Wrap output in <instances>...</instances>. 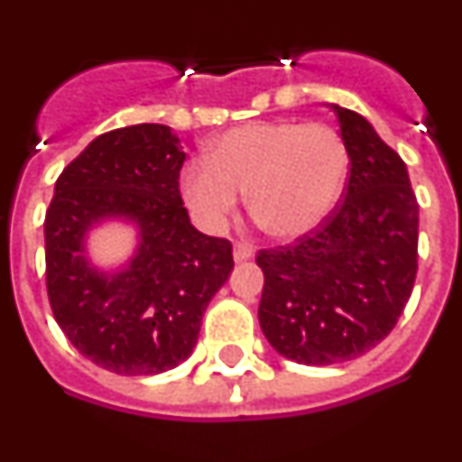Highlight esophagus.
<instances>
[{"label":"esophagus","instance_id":"esophagus-1","mask_svg":"<svg viewBox=\"0 0 462 462\" xmlns=\"http://www.w3.org/2000/svg\"><path fill=\"white\" fill-rule=\"evenodd\" d=\"M252 254H254L252 245L236 243V247H234V259L236 261H247V259H252Z\"/></svg>","mask_w":462,"mask_h":462}]
</instances>
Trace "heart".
Listing matches in <instances>:
<instances>
[{
  "instance_id": "1",
  "label": "heart",
  "mask_w": 462,
  "mask_h": 462,
  "mask_svg": "<svg viewBox=\"0 0 462 462\" xmlns=\"http://www.w3.org/2000/svg\"><path fill=\"white\" fill-rule=\"evenodd\" d=\"M349 178V150L319 122H250L224 132L206 162L180 173V194L208 228L226 224L247 194V210L263 234L293 240L310 234L340 201Z\"/></svg>"
}]
</instances>
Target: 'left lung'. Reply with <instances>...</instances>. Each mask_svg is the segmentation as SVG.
<instances>
[{"instance_id":"obj_1","label":"left lung","mask_w":462,"mask_h":462,"mask_svg":"<svg viewBox=\"0 0 462 462\" xmlns=\"http://www.w3.org/2000/svg\"><path fill=\"white\" fill-rule=\"evenodd\" d=\"M349 150L345 201L293 245L261 250L259 324L303 365L352 361L393 330L414 289L419 203L405 162L368 120L330 104Z\"/></svg>"}]
</instances>
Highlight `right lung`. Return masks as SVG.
Masks as SVG:
<instances>
[{"label":"right lung","instance_id":"1","mask_svg":"<svg viewBox=\"0 0 462 462\" xmlns=\"http://www.w3.org/2000/svg\"><path fill=\"white\" fill-rule=\"evenodd\" d=\"M180 138L166 125L101 134L55 182L46 212V287L76 349L116 374H159L194 352L203 312L234 271L226 238L196 231L182 206ZM122 218L139 247L117 272L87 259L88 228Z\"/></svg>","mask_w":462,"mask_h":462}]
</instances>
